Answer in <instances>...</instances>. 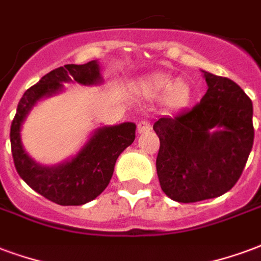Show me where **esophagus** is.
<instances>
[{
    "instance_id": "34e87169",
    "label": "esophagus",
    "mask_w": 261,
    "mask_h": 261,
    "mask_svg": "<svg viewBox=\"0 0 261 261\" xmlns=\"http://www.w3.org/2000/svg\"><path fill=\"white\" fill-rule=\"evenodd\" d=\"M150 128H152V127H150V123L148 120H141L140 123H138V125H137V130H138L140 134H142V133H148Z\"/></svg>"
}]
</instances>
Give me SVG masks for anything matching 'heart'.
<instances>
[{"mask_svg": "<svg viewBox=\"0 0 261 261\" xmlns=\"http://www.w3.org/2000/svg\"><path fill=\"white\" fill-rule=\"evenodd\" d=\"M141 87L149 95H159L162 92L167 91L165 103L169 109H173V111L184 109L185 106L190 105L194 98V91L188 83L175 82V79L165 73H158V74L148 77L141 84Z\"/></svg>", "mask_w": 261, "mask_h": 261, "instance_id": "heart-1", "label": "heart"}]
</instances>
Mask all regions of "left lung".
Segmentation results:
<instances>
[{
  "mask_svg": "<svg viewBox=\"0 0 261 261\" xmlns=\"http://www.w3.org/2000/svg\"><path fill=\"white\" fill-rule=\"evenodd\" d=\"M207 91L191 111L153 124L160 148L156 171L170 199L191 203L237 184L253 146V105L227 77L203 71ZM216 128V130H212Z\"/></svg>",
  "mask_w": 261,
  "mask_h": 261,
  "instance_id": "8db88e82",
  "label": "left lung"
}]
</instances>
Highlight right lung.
<instances>
[{
  "label": "right lung",
  "mask_w": 261,
  "mask_h": 261,
  "mask_svg": "<svg viewBox=\"0 0 261 261\" xmlns=\"http://www.w3.org/2000/svg\"><path fill=\"white\" fill-rule=\"evenodd\" d=\"M94 86L102 83L99 62L65 65L49 71L30 87L17 103L11 124L13 163L20 178L33 190L62 206H79L95 199L105 190L121 152L136 140V124L127 121L105 125L94 131L91 138L71 159L57 166H41L23 149L20 128L26 116L40 99L62 91L63 83Z\"/></svg>",
  "instance_id": "add662e5"
}]
</instances>
